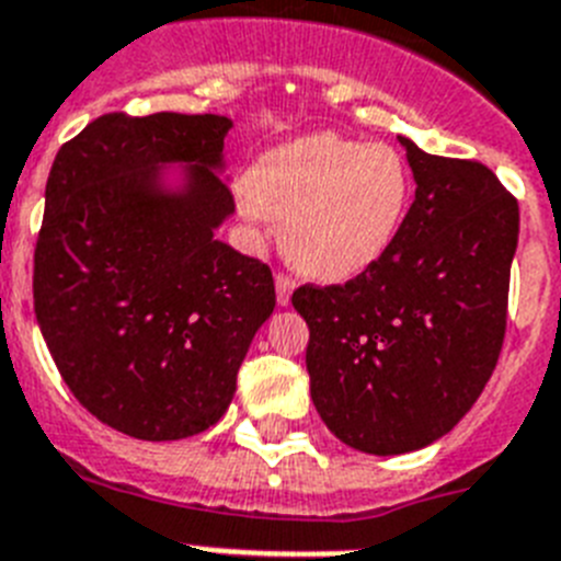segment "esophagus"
<instances>
[{"label": "esophagus", "instance_id": "1", "mask_svg": "<svg viewBox=\"0 0 561 561\" xmlns=\"http://www.w3.org/2000/svg\"><path fill=\"white\" fill-rule=\"evenodd\" d=\"M293 287H296V279H293L290 274H285V271H279V274H276V301H279L282 307L290 305Z\"/></svg>", "mask_w": 561, "mask_h": 561}]
</instances>
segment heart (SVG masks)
Segmentation results:
<instances>
[{
  "label": "heart",
  "instance_id": "b5f03b06",
  "mask_svg": "<svg viewBox=\"0 0 561 561\" xmlns=\"http://www.w3.org/2000/svg\"><path fill=\"white\" fill-rule=\"evenodd\" d=\"M411 195V168L391 145L312 134L262 156L240 206L254 220H282V249L296 268L341 282L391 249Z\"/></svg>",
  "mask_w": 561,
  "mask_h": 561
}]
</instances>
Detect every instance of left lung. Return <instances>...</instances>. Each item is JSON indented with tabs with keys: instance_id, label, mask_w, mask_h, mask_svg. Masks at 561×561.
Listing matches in <instances>:
<instances>
[{
	"instance_id": "left-lung-1",
	"label": "left lung",
	"mask_w": 561,
	"mask_h": 561,
	"mask_svg": "<svg viewBox=\"0 0 561 561\" xmlns=\"http://www.w3.org/2000/svg\"><path fill=\"white\" fill-rule=\"evenodd\" d=\"M416 181L391 249L343 285H301L310 397L360 453L400 456L442 438L481 397L503 350L517 198L472 159L400 136Z\"/></svg>"
}]
</instances>
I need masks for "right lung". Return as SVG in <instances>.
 I'll list each match as a JSON object with an SVG mask.
<instances>
[{
	"label": "right lung",
	"instance_id": "1",
	"mask_svg": "<svg viewBox=\"0 0 561 561\" xmlns=\"http://www.w3.org/2000/svg\"><path fill=\"white\" fill-rule=\"evenodd\" d=\"M229 117L103 114L58 150L35 240L33 305L60 377L103 425L175 442L229 408L274 312L265 262L215 240L234 211L220 179ZM191 168L168 194L164 163Z\"/></svg>",
	"mask_w": 561,
	"mask_h": 561
}]
</instances>
